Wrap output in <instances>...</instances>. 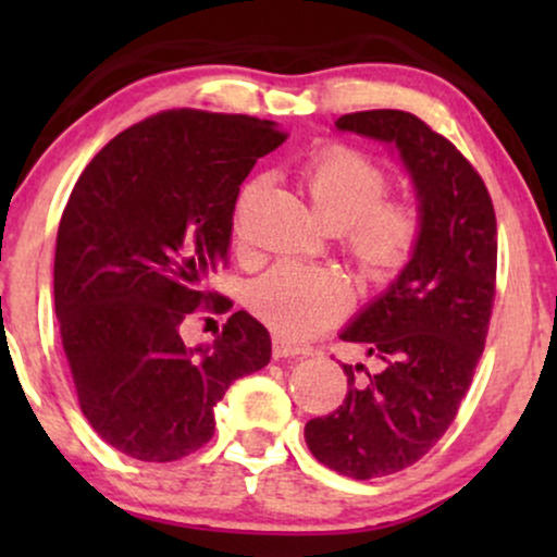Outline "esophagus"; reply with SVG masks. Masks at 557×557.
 Here are the masks:
<instances>
[{
	"instance_id": "obj_1",
	"label": "esophagus",
	"mask_w": 557,
	"mask_h": 557,
	"mask_svg": "<svg viewBox=\"0 0 557 557\" xmlns=\"http://www.w3.org/2000/svg\"><path fill=\"white\" fill-rule=\"evenodd\" d=\"M309 349L307 347H296V345H288L284 339H273V357L276 360H284V357H307Z\"/></svg>"
}]
</instances>
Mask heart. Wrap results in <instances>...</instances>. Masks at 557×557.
Masks as SVG:
<instances>
[{"mask_svg": "<svg viewBox=\"0 0 557 557\" xmlns=\"http://www.w3.org/2000/svg\"><path fill=\"white\" fill-rule=\"evenodd\" d=\"M301 185L311 208L330 227L347 233V253L370 281H391L406 269L421 240V208L410 197H385L391 174L364 151L332 144L304 166ZM243 197L233 233L240 235ZM339 273L281 263L250 286L248 304L284 337L304 339L339 319L349 307Z\"/></svg>", "mask_w": 557, "mask_h": 557, "instance_id": "obj_1", "label": "heart"}]
</instances>
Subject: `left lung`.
I'll return each instance as SVG.
<instances>
[{
  "label": "left lung",
  "mask_w": 557,
  "mask_h": 557,
  "mask_svg": "<svg viewBox=\"0 0 557 557\" xmlns=\"http://www.w3.org/2000/svg\"><path fill=\"white\" fill-rule=\"evenodd\" d=\"M337 128L398 147L423 218L410 263L339 334L372 364H342L345 400L304 429L324 467L375 479L429 454L459 413L490 332L497 218L469 159L413 113L357 111Z\"/></svg>",
  "instance_id": "1"
}]
</instances>
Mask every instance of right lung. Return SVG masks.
Returning <instances> with one entry per match:
<instances>
[{"label":"right lung","instance_id":"right-lung-1","mask_svg":"<svg viewBox=\"0 0 557 557\" xmlns=\"http://www.w3.org/2000/svg\"><path fill=\"white\" fill-rule=\"evenodd\" d=\"M286 141L273 121L174 109L128 126L75 182L58 227L55 314L83 416L106 444L139 461H177L215 433L233 380L271 360L248 311L227 317L210 347L182 324L227 263L243 180Z\"/></svg>","mask_w":557,"mask_h":557}]
</instances>
